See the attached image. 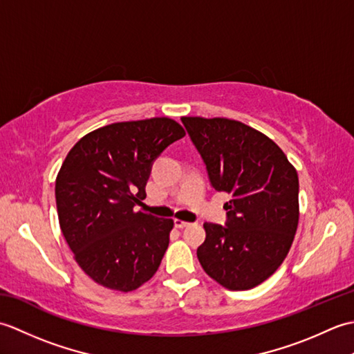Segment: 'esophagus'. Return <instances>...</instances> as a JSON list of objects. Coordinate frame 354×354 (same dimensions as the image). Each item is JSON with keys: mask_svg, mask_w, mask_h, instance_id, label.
<instances>
[{"mask_svg": "<svg viewBox=\"0 0 354 354\" xmlns=\"http://www.w3.org/2000/svg\"><path fill=\"white\" fill-rule=\"evenodd\" d=\"M190 222H185V221H181V219H175V227L176 228H185L189 227Z\"/></svg>", "mask_w": 354, "mask_h": 354, "instance_id": "obj_1", "label": "esophagus"}]
</instances>
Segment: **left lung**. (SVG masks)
Returning a JSON list of instances; mask_svg holds the SVG:
<instances>
[{
  "instance_id": "obj_1",
  "label": "left lung",
  "mask_w": 354,
  "mask_h": 354,
  "mask_svg": "<svg viewBox=\"0 0 354 354\" xmlns=\"http://www.w3.org/2000/svg\"><path fill=\"white\" fill-rule=\"evenodd\" d=\"M209 181L228 193L227 227L204 223L201 266L230 290L259 286L280 268L298 228V173L265 133L237 120L183 117Z\"/></svg>"
}]
</instances>
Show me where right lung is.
I'll use <instances>...</instances> for the list:
<instances>
[{"mask_svg": "<svg viewBox=\"0 0 354 354\" xmlns=\"http://www.w3.org/2000/svg\"><path fill=\"white\" fill-rule=\"evenodd\" d=\"M184 135L169 117L120 122L86 133L66 155L55 189L59 225L97 284L132 292L160 268L173 219L135 205L146 198L155 158Z\"/></svg>", "mask_w": 354, "mask_h": 354, "instance_id": "1", "label": "right lung"}]
</instances>
